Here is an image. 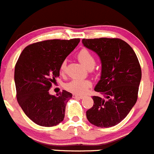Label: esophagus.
Returning a JSON list of instances; mask_svg holds the SVG:
<instances>
[{"label":"esophagus","instance_id":"esophagus-1","mask_svg":"<svg viewBox=\"0 0 154 154\" xmlns=\"http://www.w3.org/2000/svg\"><path fill=\"white\" fill-rule=\"evenodd\" d=\"M72 97L75 98V99H83L84 96H80V95H77V94H73L72 95Z\"/></svg>","mask_w":154,"mask_h":154}]
</instances>
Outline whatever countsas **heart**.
<instances>
[{
  "label": "heart",
  "mask_w": 154,
  "mask_h": 154,
  "mask_svg": "<svg viewBox=\"0 0 154 154\" xmlns=\"http://www.w3.org/2000/svg\"><path fill=\"white\" fill-rule=\"evenodd\" d=\"M77 58L79 61L88 68H92L95 64V57L93 54L87 48L81 49L77 54ZM66 67V61H63L59 66V72L61 74L65 72ZM91 86V82L87 79H74L67 82L64 88L67 91L74 94H83Z\"/></svg>",
  "instance_id": "1"
}]
</instances>
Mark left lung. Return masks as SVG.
<instances>
[{
  "instance_id": "8db88e82",
  "label": "left lung",
  "mask_w": 154,
  "mask_h": 154,
  "mask_svg": "<svg viewBox=\"0 0 154 154\" xmlns=\"http://www.w3.org/2000/svg\"><path fill=\"white\" fill-rule=\"evenodd\" d=\"M82 43L100 57L101 75L95 91L104 97L93 96V105L87 110V118L95 126H115L137 101L142 78L139 60L132 47L120 38H83Z\"/></svg>"
}]
</instances>
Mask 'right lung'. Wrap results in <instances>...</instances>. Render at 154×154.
Wrapping results in <instances>:
<instances>
[{"mask_svg": "<svg viewBox=\"0 0 154 154\" xmlns=\"http://www.w3.org/2000/svg\"><path fill=\"white\" fill-rule=\"evenodd\" d=\"M79 42V38L43 41L29 44L20 53L15 67L17 100L38 125L53 127L64 120L72 94L63 90L55 96L49 90L59 76L61 63Z\"/></svg>", "mask_w": 154, "mask_h": 154, "instance_id": "obj_1", "label": "right lung"}]
</instances>
